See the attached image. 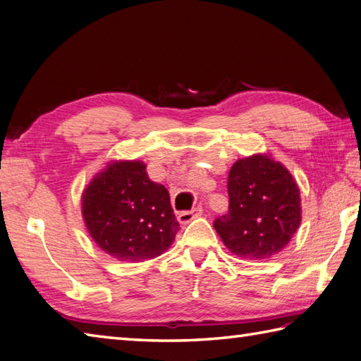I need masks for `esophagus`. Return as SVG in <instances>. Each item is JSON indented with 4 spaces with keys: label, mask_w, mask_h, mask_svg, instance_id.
<instances>
[{
    "label": "esophagus",
    "mask_w": 361,
    "mask_h": 361,
    "mask_svg": "<svg viewBox=\"0 0 361 361\" xmlns=\"http://www.w3.org/2000/svg\"><path fill=\"white\" fill-rule=\"evenodd\" d=\"M199 216H202V208L200 207L192 209V211H183V213L176 216V221H178L183 225H186L189 222H192L194 219H197Z\"/></svg>",
    "instance_id": "34e87169"
}]
</instances>
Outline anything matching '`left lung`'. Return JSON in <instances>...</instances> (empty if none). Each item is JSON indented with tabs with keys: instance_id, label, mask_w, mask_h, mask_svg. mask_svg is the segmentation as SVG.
Masks as SVG:
<instances>
[{
	"instance_id": "1",
	"label": "left lung",
	"mask_w": 361,
	"mask_h": 361,
	"mask_svg": "<svg viewBox=\"0 0 361 361\" xmlns=\"http://www.w3.org/2000/svg\"><path fill=\"white\" fill-rule=\"evenodd\" d=\"M228 213L216 219L224 245L243 259H269L291 241L302 222L294 176L269 153L238 159L228 173Z\"/></svg>"
}]
</instances>
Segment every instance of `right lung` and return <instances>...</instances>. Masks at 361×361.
I'll return each mask as SVG.
<instances>
[{
  "mask_svg": "<svg viewBox=\"0 0 361 361\" xmlns=\"http://www.w3.org/2000/svg\"><path fill=\"white\" fill-rule=\"evenodd\" d=\"M81 214L90 238L123 263L164 253L180 230L167 189L150 180L142 161H109L81 195Z\"/></svg>",
  "mask_w": 361,
  "mask_h": 361,
  "instance_id": "obj_1",
  "label": "right lung"
}]
</instances>
